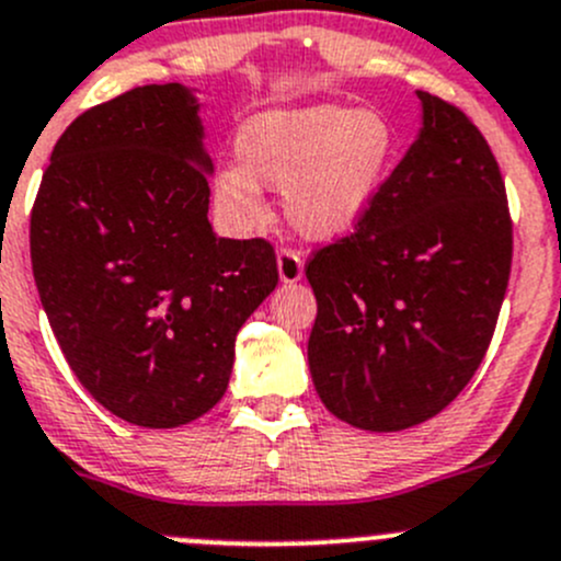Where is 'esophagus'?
<instances>
[{
    "label": "esophagus",
    "mask_w": 561,
    "mask_h": 561,
    "mask_svg": "<svg viewBox=\"0 0 561 561\" xmlns=\"http://www.w3.org/2000/svg\"><path fill=\"white\" fill-rule=\"evenodd\" d=\"M276 268H279V279L285 285H293V282H298L304 276L301 254L290 247H279V252H276Z\"/></svg>",
    "instance_id": "1"
}]
</instances>
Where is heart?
Listing matches in <instances>:
<instances>
[{"label": "heart", "instance_id": "heart-1", "mask_svg": "<svg viewBox=\"0 0 561 561\" xmlns=\"http://www.w3.org/2000/svg\"><path fill=\"white\" fill-rule=\"evenodd\" d=\"M241 165L214 173V203L233 230L265 219L260 186L285 190V214L309 239H336L364 219L388 179L396 135L386 116L344 105L268 111L249 118Z\"/></svg>", "mask_w": 561, "mask_h": 561}]
</instances>
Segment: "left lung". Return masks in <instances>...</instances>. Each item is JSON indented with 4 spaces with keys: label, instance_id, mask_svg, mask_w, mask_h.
Instances as JSON below:
<instances>
[{
    "label": "left lung",
    "instance_id": "obj_1",
    "mask_svg": "<svg viewBox=\"0 0 561 561\" xmlns=\"http://www.w3.org/2000/svg\"><path fill=\"white\" fill-rule=\"evenodd\" d=\"M423 129L353 233L314 249L309 371L366 432L417 426L467 388L505 301L513 219L483 133L428 92Z\"/></svg>",
    "mask_w": 561,
    "mask_h": 561
}]
</instances>
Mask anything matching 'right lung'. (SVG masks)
<instances>
[{
	"label": "right lung",
	"instance_id": "1",
	"mask_svg": "<svg viewBox=\"0 0 561 561\" xmlns=\"http://www.w3.org/2000/svg\"><path fill=\"white\" fill-rule=\"evenodd\" d=\"M201 138L181 83L129 89L61 133L32 206V271L67 364L144 428L222 399L236 333L279 282L268 241L208 225Z\"/></svg>",
	"mask_w": 561,
	"mask_h": 561
}]
</instances>
